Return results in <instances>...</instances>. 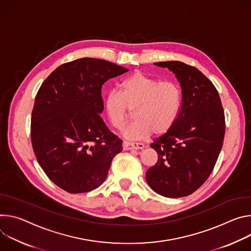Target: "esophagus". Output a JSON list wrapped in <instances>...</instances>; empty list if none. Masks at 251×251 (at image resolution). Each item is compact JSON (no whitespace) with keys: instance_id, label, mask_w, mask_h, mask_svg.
<instances>
[{"instance_id":"obj_1","label":"esophagus","mask_w":251,"mask_h":251,"mask_svg":"<svg viewBox=\"0 0 251 251\" xmlns=\"http://www.w3.org/2000/svg\"><path fill=\"white\" fill-rule=\"evenodd\" d=\"M123 147H124V150H126V151H133V150H143L145 148V145L141 144V143L134 144V143L124 142Z\"/></svg>"}]
</instances>
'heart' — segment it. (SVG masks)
Segmentation results:
<instances>
[{
	"mask_svg": "<svg viewBox=\"0 0 251 251\" xmlns=\"http://www.w3.org/2000/svg\"><path fill=\"white\" fill-rule=\"evenodd\" d=\"M181 104L178 86L173 81H159L143 73H134L121 85L120 92L108 93L104 107L109 123L123 129L134 110L132 125L124 130L129 141H141L153 132L160 135L176 123Z\"/></svg>",
	"mask_w": 251,
	"mask_h": 251,
	"instance_id": "1",
	"label": "heart"
}]
</instances>
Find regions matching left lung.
Returning <instances> with one entry per match:
<instances>
[{"instance_id":"left-lung-1","label":"left lung","mask_w":251,"mask_h":251,"mask_svg":"<svg viewBox=\"0 0 251 251\" xmlns=\"http://www.w3.org/2000/svg\"><path fill=\"white\" fill-rule=\"evenodd\" d=\"M153 65L176 75L182 100L174 126L151 145L158 159L146 178L156 193L177 199L196 191L211 174L224 145L225 111L215 87L198 69L177 61Z\"/></svg>"}]
</instances>
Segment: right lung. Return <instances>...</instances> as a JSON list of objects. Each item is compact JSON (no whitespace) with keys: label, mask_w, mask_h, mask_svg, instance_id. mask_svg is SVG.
<instances>
[{"label":"right lung","mask_w":251,"mask_h":251,"mask_svg":"<svg viewBox=\"0 0 251 251\" xmlns=\"http://www.w3.org/2000/svg\"><path fill=\"white\" fill-rule=\"evenodd\" d=\"M128 70L82 58L60 66L42 83L31 121L32 145L48 177L71 193L88 192L106 178L123 141L100 114L101 87Z\"/></svg>","instance_id":"right-lung-1"}]
</instances>
